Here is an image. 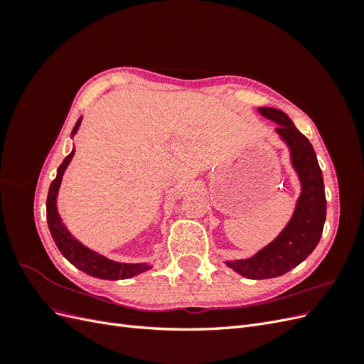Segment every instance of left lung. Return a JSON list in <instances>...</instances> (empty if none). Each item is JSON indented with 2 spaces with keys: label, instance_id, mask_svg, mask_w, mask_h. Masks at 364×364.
<instances>
[{
  "label": "left lung",
  "instance_id": "8db88e82",
  "mask_svg": "<svg viewBox=\"0 0 364 364\" xmlns=\"http://www.w3.org/2000/svg\"><path fill=\"white\" fill-rule=\"evenodd\" d=\"M258 112L278 124L277 134L290 149L291 165L302 190L293 217L282 232L252 258L226 261V266L249 279H269L299 266L316 249L326 218V199L322 170L311 142L279 109L259 107Z\"/></svg>",
  "mask_w": 364,
  "mask_h": 364
}]
</instances>
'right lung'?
Listing matches in <instances>:
<instances>
[{"label": "right lung", "mask_w": 364, "mask_h": 364, "mask_svg": "<svg viewBox=\"0 0 364 364\" xmlns=\"http://www.w3.org/2000/svg\"><path fill=\"white\" fill-rule=\"evenodd\" d=\"M82 123V117L77 119V123L71 132V136H74L79 130ZM75 153V149L70 155L63 159L60 164V167L58 168V176L50 185L48 190V197H47V222H48V229L51 232V237L56 243L58 249L60 250L62 255L67 258L73 266H75L79 270L91 274L94 278H100V279H127L132 277H136V274L146 272L151 269V266L146 262L141 264H126V262H117L112 259H107L106 257L100 255L91 249H87L83 246L79 240H75L70 230L65 228L62 223V218L58 213V193L60 188V182L63 178V173L67 170L70 165L73 156Z\"/></svg>", "instance_id": "obj_1"}]
</instances>
